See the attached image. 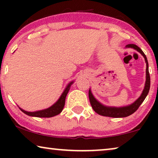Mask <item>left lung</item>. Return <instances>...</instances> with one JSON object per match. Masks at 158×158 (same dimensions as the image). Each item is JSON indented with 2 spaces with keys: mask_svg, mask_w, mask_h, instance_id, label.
<instances>
[{
  "mask_svg": "<svg viewBox=\"0 0 158 158\" xmlns=\"http://www.w3.org/2000/svg\"><path fill=\"white\" fill-rule=\"evenodd\" d=\"M126 48H132L135 50H137L138 52H139L141 55L143 56L146 62V81L145 84H144V89L142 90V94L136 100L135 102L131 103L130 105L125 106L122 107H115V106H107L103 105L101 102L97 100L95 98L94 95H93L90 88L88 92V96H89L90 103L91 104L93 109L99 115L103 116H109V117L113 118H123L127 117V116H130L131 114L137 111L139 106L142 104L146 96H148L149 90L150 88V73H149V67H148V62L147 59L146 55L142 52V50L139 47H138L135 44H127L126 45Z\"/></svg>",
  "mask_w": 158,
  "mask_h": 158,
  "instance_id": "8db88e82",
  "label": "left lung"
}]
</instances>
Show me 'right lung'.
Masks as SVG:
<instances>
[{
    "label": "right lung",
    "instance_id": "right-lung-1",
    "mask_svg": "<svg viewBox=\"0 0 158 158\" xmlns=\"http://www.w3.org/2000/svg\"><path fill=\"white\" fill-rule=\"evenodd\" d=\"M74 81H70L68 85H67L66 88H64V91L62 92V94L59 99L54 103L52 106H51L50 107L47 108V109L40 110V111H25L19 107V109L21 110V111L27 114L28 116H34V117H43V118H49L52 117V116H57L58 114H60L63 109L64 106V103H65V98L68 95V93L70 90V88L71 85L74 83Z\"/></svg>",
    "mask_w": 158,
    "mask_h": 158
}]
</instances>
